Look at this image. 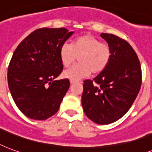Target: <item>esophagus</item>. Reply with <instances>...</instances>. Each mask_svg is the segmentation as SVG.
Returning a JSON list of instances; mask_svg holds the SVG:
<instances>
[{
  "label": "esophagus",
  "mask_w": 152,
  "mask_h": 152,
  "mask_svg": "<svg viewBox=\"0 0 152 152\" xmlns=\"http://www.w3.org/2000/svg\"><path fill=\"white\" fill-rule=\"evenodd\" d=\"M70 84L72 85V84H74V83H75L76 82H75V81H73V80H70Z\"/></svg>",
  "instance_id": "obj_1"
}]
</instances>
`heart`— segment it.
Listing matches in <instances>:
<instances>
[{"mask_svg":"<svg viewBox=\"0 0 152 152\" xmlns=\"http://www.w3.org/2000/svg\"><path fill=\"white\" fill-rule=\"evenodd\" d=\"M111 48L91 35L77 37L72 44L63 43L59 50L60 60L65 67L79 57V64L65 70L63 77L73 81L88 77L91 72L99 74L107 67L111 58Z\"/></svg>","mask_w":152,"mask_h":152,"instance_id":"1","label":"heart"}]
</instances>
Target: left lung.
<instances>
[{"mask_svg": "<svg viewBox=\"0 0 152 152\" xmlns=\"http://www.w3.org/2000/svg\"><path fill=\"white\" fill-rule=\"evenodd\" d=\"M111 48L109 65L83 85L82 104L87 117L98 124L113 123L126 113L141 86V66L137 55L127 41L102 33Z\"/></svg>", "mask_w": 152, "mask_h": 152, "instance_id": "obj_1", "label": "left lung"}]
</instances>
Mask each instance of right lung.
Segmentation results:
<instances>
[{"mask_svg":"<svg viewBox=\"0 0 152 152\" xmlns=\"http://www.w3.org/2000/svg\"><path fill=\"white\" fill-rule=\"evenodd\" d=\"M74 34L66 28H39L14 51L8 84L18 109L28 118L43 121L55 115L70 87L68 79L55 80L63 70L59 50Z\"/></svg>","mask_w":152,"mask_h":152,"instance_id":"obj_1","label":"right lung"}]
</instances>
